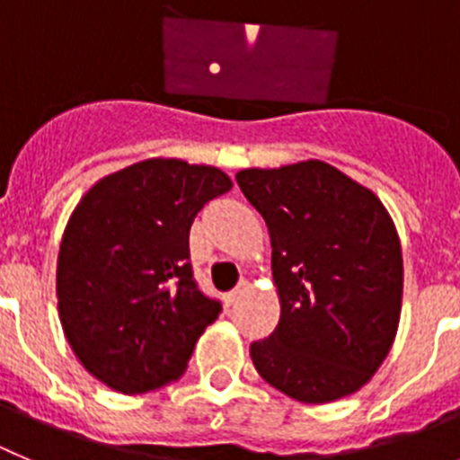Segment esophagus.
Masks as SVG:
<instances>
[{"label":"esophagus","instance_id":"1","mask_svg":"<svg viewBox=\"0 0 460 460\" xmlns=\"http://www.w3.org/2000/svg\"><path fill=\"white\" fill-rule=\"evenodd\" d=\"M243 293H245V287H235L234 291L226 293V302H229V305H234V302L240 300V296H243Z\"/></svg>","mask_w":460,"mask_h":460}]
</instances>
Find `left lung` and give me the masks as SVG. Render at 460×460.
Listing matches in <instances>:
<instances>
[{
	"mask_svg": "<svg viewBox=\"0 0 460 460\" xmlns=\"http://www.w3.org/2000/svg\"><path fill=\"white\" fill-rule=\"evenodd\" d=\"M235 181L268 225L281 305L275 332L250 346L256 371L302 403L353 394L399 328L403 259L390 213L321 160L243 169Z\"/></svg>",
	"mask_w": 460,
	"mask_h": 460,
	"instance_id": "1",
	"label": "left lung"
}]
</instances>
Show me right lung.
I'll return each instance as SVG.
<instances>
[{"label":"right lung","instance_id":"1","mask_svg":"<svg viewBox=\"0 0 460 460\" xmlns=\"http://www.w3.org/2000/svg\"><path fill=\"white\" fill-rule=\"evenodd\" d=\"M217 167L151 158L98 181L59 247L57 300L70 349L111 390L144 394L179 380L222 312L190 266V226L229 192Z\"/></svg>","mask_w":460,"mask_h":460}]
</instances>
